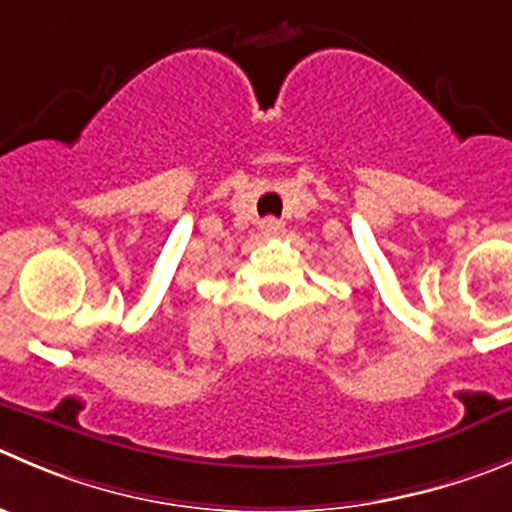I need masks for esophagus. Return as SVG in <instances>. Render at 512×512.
<instances>
[{"instance_id": "obj_1", "label": "esophagus", "mask_w": 512, "mask_h": 512, "mask_svg": "<svg viewBox=\"0 0 512 512\" xmlns=\"http://www.w3.org/2000/svg\"><path fill=\"white\" fill-rule=\"evenodd\" d=\"M261 231L266 233V236H274V233H279L281 231V221H276V218H264V221H261Z\"/></svg>"}]
</instances>
